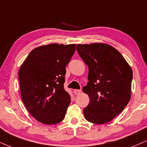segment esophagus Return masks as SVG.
I'll list each match as a JSON object with an SVG mask.
<instances>
[{
    "label": "esophagus",
    "instance_id": "34e87169",
    "mask_svg": "<svg viewBox=\"0 0 147 147\" xmlns=\"http://www.w3.org/2000/svg\"><path fill=\"white\" fill-rule=\"evenodd\" d=\"M74 94H75V95H79L81 93V90H75L73 91Z\"/></svg>",
    "mask_w": 147,
    "mask_h": 147
}]
</instances>
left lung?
I'll list each match as a JSON object with an SVG mask.
<instances>
[{
	"label": "left lung",
	"instance_id": "1",
	"mask_svg": "<svg viewBox=\"0 0 147 147\" xmlns=\"http://www.w3.org/2000/svg\"><path fill=\"white\" fill-rule=\"evenodd\" d=\"M77 50L89 68V82L83 88L90 100L83 109L85 118L96 124L111 121L130 100L132 69L109 44H79Z\"/></svg>",
	"mask_w": 147,
	"mask_h": 147
}]
</instances>
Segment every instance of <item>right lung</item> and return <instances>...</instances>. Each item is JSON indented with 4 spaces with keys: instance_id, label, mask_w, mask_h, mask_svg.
<instances>
[{
    "instance_id": "1",
    "label": "right lung",
    "mask_w": 147,
    "mask_h": 147,
    "mask_svg": "<svg viewBox=\"0 0 147 147\" xmlns=\"http://www.w3.org/2000/svg\"><path fill=\"white\" fill-rule=\"evenodd\" d=\"M76 49L75 44L51 43L34 48L19 69L22 101L35 119L57 124L64 119L70 103L64 90L66 66Z\"/></svg>"
}]
</instances>
